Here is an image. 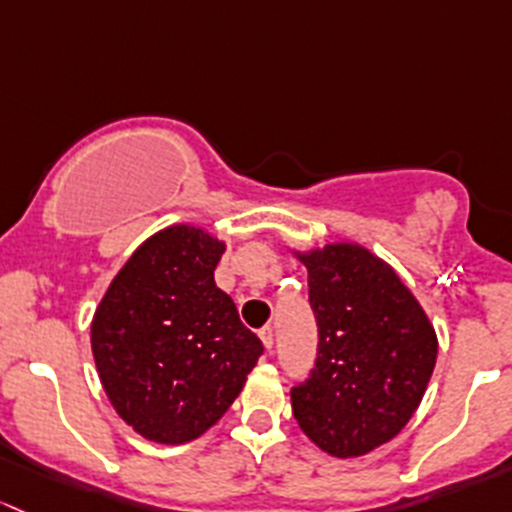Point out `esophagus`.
Instances as JSON below:
<instances>
[{
	"instance_id": "esophagus-1",
	"label": "esophagus",
	"mask_w": 512,
	"mask_h": 512,
	"mask_svg": "<svg viewBox=\"0 0 512 512\" xmlns=\"http://www.w3.org/2000/svg\"><path fill=\"white\" fill-rule=\"evenodd\" d=\"M258 337H261V342H263V347H266L268 352H271V347H273V328H261L258 330Z\"/></svg>"
}]
</instances>
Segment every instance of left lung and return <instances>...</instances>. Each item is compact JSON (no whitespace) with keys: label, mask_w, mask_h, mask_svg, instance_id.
Here are the masks:
<instances>
[{"label":"left lung","mask_w":512,"mask_h":512,"mask_svg":"<svg viewBox=\"0 0 512 512\" xmlns=\"http://www.w3.org/2000/svg\"><path fill=\"white\" fill-rule=\"evenodd\" d=\"M308 271L318 362L291 389L300 431L335 458L392 441L419 409L439 355L426 310L384 258L355 241L291 249Z\"/></svg>","instance_id":"obj_1"}]
</instances>
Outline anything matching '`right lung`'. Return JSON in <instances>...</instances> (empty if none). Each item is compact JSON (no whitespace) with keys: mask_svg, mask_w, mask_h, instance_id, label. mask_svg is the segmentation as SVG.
I'll list each match as a JSON object with an SVG mask.
<instances>
[{"mask_svg":"<svg viewBox=\"0 0 512 512\" xmlns=\"http://www.w3.org/2000/svg\"><path fill=\"white\" fill-rule=\"evenodd\" d=\"M224 251L202 226H165L123 263L93 313L100 384L142 439L177 446L207 434L261 357V340L214 283Z\"/></svg>","mask_w":512,"mask_h":512,"instance_id":"right-lung-1","label":"right lung"}]
</instances>
